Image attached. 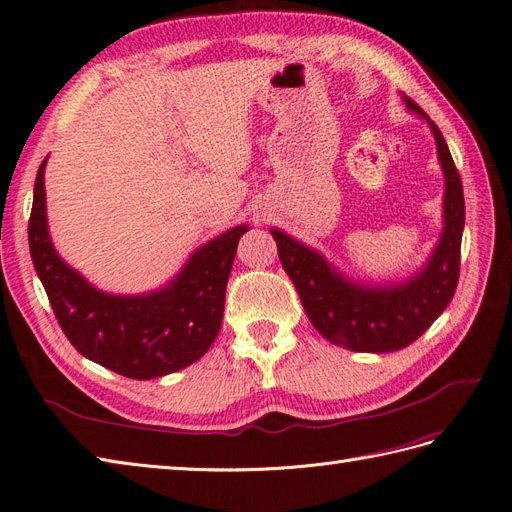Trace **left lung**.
<instances>
[{"label":"left lung","mask_w":512,"mask_h":512,"mask_svg":"<svg viewBox=\"0 0 512 512\" xmlns=\"http://www.w3.org/2000/svg\"><path fill=\"white\" fill-rule=\"evenodd\" d=\"M404 104L427 121L444 173L442 235L421 271L393 284L354 282L314 247L271 228L282 267L299 292L307 318L331 344L352 352H395L416 342L451 303L459 280L466 222L461 179L436 123L406 96Z\"/></svg>","instance_id":"left-lung-1"}]
</instances>
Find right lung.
Returning a JSON list of instances; mask_svg holds the SVG:
<instances>
[{"label":"right lung","instance_id":"add662e5","mask_svg":"<svg viewBox=\"0 0 512 512\" xmlns=\"http://www.w3.org/2000/svg\"><path fill=\"white\" fill-rule=\"evenodd\" d=\"M40 164L29 218V252L55 318L70 344L89 361L134 380L173 374L203 356L218 337L226 284L247 226L200 245L160 290L113 294L91 286L55 252L46 224Z\"/></svg>","mask_w":512,"mask_h":512}]
</instances>
